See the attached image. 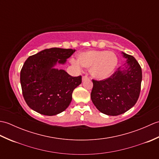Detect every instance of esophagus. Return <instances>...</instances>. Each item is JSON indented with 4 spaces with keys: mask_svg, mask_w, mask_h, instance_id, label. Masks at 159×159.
Here are the masks:
<instances>
[{
    "mask_svg": "<svg viewBox=\"0 0 159 159\" xmlns=\"http://www.w3.org/2000/svg\"><path fill=\"white\" fill-rule=\"evenodd\" d=\"M82 80H83V81H85V80H89V77L87 76V75H85V76H83V78H82Z\"/></svg>",
    "mask_w": 159,
    "mask_h": 159,
    "instance_id": "1",
    "label": "esophagus"
}]
</instances>
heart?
<instances>
[{
	"label": "heart",
	"mask_w": 159,
	"mask_h": 159,
	"mask_svg": "<svg viewBox=\"0 0 159 159\" xmlns=\"http://www.w3.org/2000/svg\"><path fill=\"white\" fill-rule=\"evenodd\" d=\"M77 62L81 67L91 69V74L94 78L104 79L109 77L116 70L117 58L112 52L90 50L79 54Z\"/></svg>",
	"instance_id": "1"
}]
</instances>
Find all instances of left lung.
<instances>
[{
	"label": "left lung",
	"instance_id": "1",
	"mask_svg": "<svg viewBox=\"0 0 159 159\" xmlns=\"http://www.w3.org/2000/svg\"><path fill=\"white\" fill-rule=\"evenodd\" d=\"M126 69L120 67L105 79H92L91 98L101 113L119 116L131 109L139 98L142 80L141 67L134 57L123 52Z\"/></svg>",
	"mask_w": 159,
	"mask_h": 159
}]
</instances>
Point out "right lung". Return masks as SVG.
<instances>
[{
  "label": "right lung",
  "mask_w": 159,
  "mask_h": 159,
  "mask_svg": "<svg viewBox=\"0 0 159 159\" xmlns=\"http://www.w3.org/2000/svg\"><path fill=\"white\" fill-rule=\"evenodd\" d=\"M75 50L48 48L26 60L20 72V83L24 98L31 109L51 116L68 107L82 76H72L65 70L52 67L57 63H66Z\"/></svg>",
  "instance_id": "obj_1"
}]
</instances>
